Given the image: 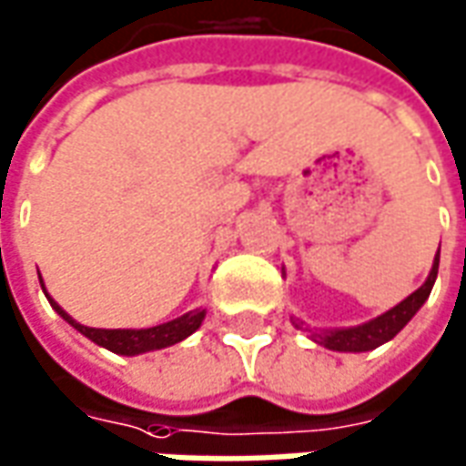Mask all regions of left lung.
Masks as SVG:
<instances>
[{"label":"left lung","instance_id":"8db88e82","mask_svg":"<svg viewBox=\"0 0 466 466\" xmlns=\"http://www.w3.org/2000/svg\"><path fill=\"white\" fill-rule=\"evenodd\" d=\"M436 275H439V252L433 258V268L426 278V283L419 290H413L406 300L392 306L390 311H385L367 324L350 326V329H309L311 339L326 350H334V352H370V350H375L380 344L390 341L416 316V311L431 296ZM293 324H296V329H303V321H293Z\"/></svg>","mask_w":466,"mask_h":466}]
</instances>
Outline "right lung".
Masks as SVG:
<instances>
[{
    "mask_svg": "<svg viewBox=\"0 0 466 466\" xmlns=\"http://www.w3.org/2000/svg\"><path fill=\"white\" fill-rule=\"evenodd\" d=\"M40 286H43V278H40ZM47 300L58 311V316H63L68 324L74 326L76 331H81L84 337H88L94 344H99L104 350H109L114 354H125V357L153 352V350H166L170 344H178L186 337H191L193 331L201 326L204 316H207V309H193V311L183 313V316L167 321V324L150 326V329H91V326L78 324L76 319H71L50 296H47Z\"/></svg>",
    "mask_w": 466,
    "mask_h": 466,
    "instance_id": "right-lung-1",
    "label": "right lung"
}]
</instances>
